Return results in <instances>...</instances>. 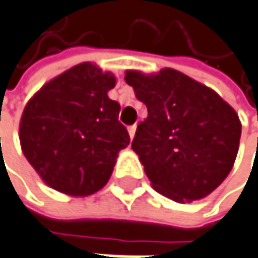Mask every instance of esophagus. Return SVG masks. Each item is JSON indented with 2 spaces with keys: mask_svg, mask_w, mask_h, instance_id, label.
<instances>
[{
  "mask_svg": "<svg viewBox=\"0 0 258 258\" xmlns=\"http://www.w3.org/2000/svg\"><path fill=\"white\" fill-rule=\"evenodd\" d=\"M136 125H131V127H128V134H130V139L133 140L134 139V136H136Z\"/></svg>",
  "mask_w": 258,
  "mask_h": 258,
  "instance_id": "1",
  "label": "esophagus"
}]
</instances>
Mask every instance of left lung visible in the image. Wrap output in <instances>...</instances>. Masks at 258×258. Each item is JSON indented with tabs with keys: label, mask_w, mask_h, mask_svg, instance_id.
Returning <instances> with one entry per match:
<instances>
[{
	"label": "left lung",
	"mask_w": 258,
	"mask_h": 258,
	"mask_svg": "<svg viewBox=\"0 0 258 258\" xmlns=\"http://www.w3.org/2000/svg\"><path fill=\"white\" fill-rule=\"evenodd\" d=\"M124 79L147 106L131 147L152 187L176 203L205 199L236 159L241 121L234 108L174 69L156 74L128 70Z\"/></svg>",
	"instance_id": "obj_1"
}]
</instances>
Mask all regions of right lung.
I'll return each instance as SVG.
<instances>
[{
  "mask_svg": "<svg viewBox=\"0 0 258 258\" xmlns=\"http://www.w3.org/2000/svg\"><path fill=\"white\" fill-rule=\"evenodd\" d=\"M116 79L82 62L45 83L24 106L19 139L26 159L51 188L86 197L103 188L130 144L109 99Z\"/></svg>",
  "mask_w": 258,
  "mask_h": 258,
  "instance_id": "add662e5",
  "label": "right lung"
}]
</instances>
